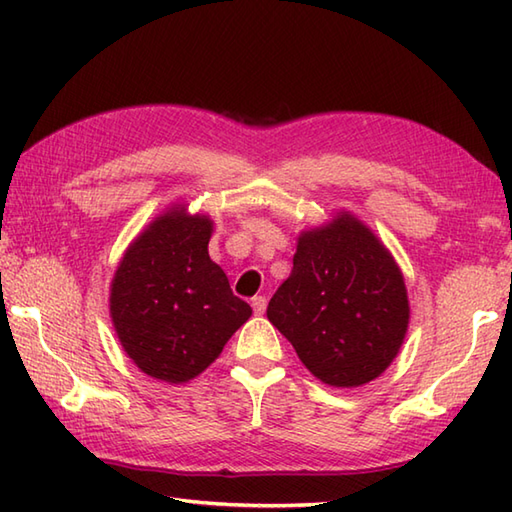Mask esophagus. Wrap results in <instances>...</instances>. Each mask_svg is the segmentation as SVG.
I'll list each match as a JSON object with an SVG mask.
<instances>
[{"label":"esophagus","instance_id":"obj_1","mask_svg":"<svg viewBox=\"0 0 512 512\" xmlns=\"http://www.w3.org/2000/svg\"><path fill=\"white\" fill-rule=\"evenodd\" d=\"M253 310L257 317H262V314L266 312V297H255L253 299Z\"/></svg>","mask_w":512,"mask_h":512}]
</instances>
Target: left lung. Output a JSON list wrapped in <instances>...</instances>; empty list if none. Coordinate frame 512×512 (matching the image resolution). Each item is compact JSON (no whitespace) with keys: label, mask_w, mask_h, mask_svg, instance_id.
<instances>
[{"label":"left lung","mask_w":512,"mask_h":512,"mask_svg":"<svg viewBox=\"0 0 512 512\" xmlns=\"http://www.w3.org/2000/svg\"><path fill=\"white\" fill-rule=\"evenodd\" d=\"M266 314L321 383L361 387L383 374L405 343V277L372 228L339 211L299 233L292 273Z\"/></svg>","instance_id":"8db88e82"}]
</instances>
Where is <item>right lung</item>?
<instances>
[{"label": "right lung", "mask_w": 512, "mask_h": 512, "mask_svg": "<svg viewBox=\"0 0 512 512\" xmlns=\"http://www.w3.org/2000/svg\"><path fill=\"white\" fill-rule=\"evenodd\" d=\"M213 220L176 202L127 246L110 286V317L125 354L169 385L200 376L250 319L209 257Z\"/></svg>", "instance_id": "obj_1"}]
</instances>
